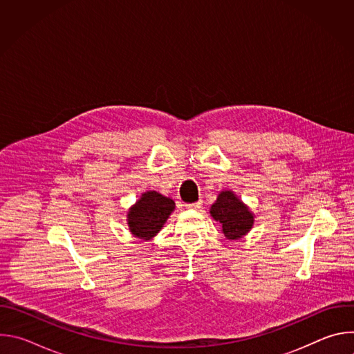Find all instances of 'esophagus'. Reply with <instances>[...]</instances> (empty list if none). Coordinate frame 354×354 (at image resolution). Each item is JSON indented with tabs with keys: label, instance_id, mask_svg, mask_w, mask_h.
Here are the masks:
<instances>
[{
	"label": "esophagus",
	"instance_id": "esophagus-1",
	"mask_svg": "<svg viewBox=\"0 0 354 354\" xmlns=\"http://www.w3.org/2000/svg\"><path fill=\"white\" fill-rule=\"evenodd\" d=\"M201 207V201H196V203H189L186 205V209H193V210H197Z\"/></svg>",
	"mask_w": 354,
	"mask_h": 354
}]
</instances>
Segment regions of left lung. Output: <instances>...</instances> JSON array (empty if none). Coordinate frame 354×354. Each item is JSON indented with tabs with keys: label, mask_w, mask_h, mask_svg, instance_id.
<instances>
[{
	"label": "left lung",
	"mask_w": 354,
	"mask_h": 354,
	"mask_svg": "<svg viewBox=\"0 0 354 354\" xmlns=\"http://www.w3.org/2000/svg\"><path fill=\"white\" fill-rule=\"evenodd\" d=\"M212 217L223 227V234L227 239H239L246 235L254 225V213L239 200L231 190H223L216 203L210 207Z\"/></svg>",
	"instance_id": "left-lung-1"
}]
</instances>
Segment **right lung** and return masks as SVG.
Returning a JSON list of instances; mask_svg holds the SVG:
<instances>
[{
  "instance_id": "obj_1",
  "label": "right lung",
  "mask_w": 354,
  "mask_h": 354,
  "mask_svg": "<svg viewBox=\"0 0 354 354\" xmlns=\"http://www.w3.org/2000/svg\"><path fill=\"white\" fill-rule=\"evenodd\" d=\"M174 210L175 201L172 198L156 190H148L127 213L129 230L134 236L148 241L161 231Z\"/></svg>"
}]
</instances>
